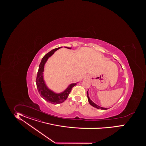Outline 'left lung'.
<instances>
[{
  "label": "left lung",
  "instance_id": "left-lung-1",
  "mask_svg": "<svg viewBox=\"0 0 146 146\" xmlns=\"http://www.w3.org/2000/svg\"><path fill=\"white\" fill-rule=\"evenodd\" d=\"M87 97H88V102L89 103V104L92 106L97 108V109H102V110H107L108 109L107 108H102V107H100V106H98L97 105H96V104H95L94 102L92 101V100L90 99V98L88 96V92H87Z\"/></svg>",
  "mask_w": 146,
  "mask_h": 146
}]
</instances>
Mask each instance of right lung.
Listing matches in <instances>:
<instances>
[{
    "label": "right lung",
    "instance_id": "1",
    "mask_svg": "<svg viewBox=\"0 0 146 146\" xmlns=\"http://www.w3.org/2000/svg\"><path fill=\"white\" fill-rule=\"evenodd\" d=\"M62 47H59L56 49H53L49 52L46 53L42 58L41 62L40 63L38 71L37 72V75L36 80V83L37 90L38 93H40V96L43 98L47 102H50L53 104H57L62 103L64 102L68 96L69 94L71 92L72 89L74 86H75L76 84H70L68 88L62 93L56 94L50 90L46 86L45 84L43 72L44 71V66L45 63L47 61L48 59L53 54L54 52ZM67 49H71V48L65 47Z\"/></svg>",
    "mask_w": 146,
    "mask_h": 146
}]
</instances>
